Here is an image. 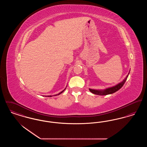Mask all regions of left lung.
Returning a JSON list of instances; mask_svg holds the SVG:
<instances>
[{"mask_svg":"<svg viewBox=\"0 0 147 147\" xmlns=\"http://www.w3.org/2000/svg\"><path fill=\"white\" fill-rule=\"evenodd\" d=\"M129 72H130V70L129 71V73H128V75L126 76V78L121 82L119 83V84H116L115 86L107 88L106 89H105L104 90H97V89H90V88L89 89L92 93L96 95H106L109 94H112L113 93L118 91L123 86V85L126 82L127 78L128 77Z\"/></svg>","mask_w":147,"mask_h":147,"instance_id":"obj_1","label":"left lung"}]
</instances>
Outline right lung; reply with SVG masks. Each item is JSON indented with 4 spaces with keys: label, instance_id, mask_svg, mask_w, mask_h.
Masks as SVG:
<instances>
[{
    "label": "right lung",
    "instance_id": "1",
    "mask_svg": "<svg viewBox=\"0 0 147 147\" xmlns=\"http://www.w3.org/2000/svg\"><path fill=\"white\" fill-rule=\"evenodd\" d=\"M67 88V87H66ZM66 88L63 90V91H61V92H60L59 93H58V94H56V95H55L54 96H57V95H59V94H62V92H63V91H64L65 90V89H66ZM47 96V97H52V95H49V96Z\"/></svg>",
    "mask_w": 147,
    "mask_h": 147
}]
</instances>
